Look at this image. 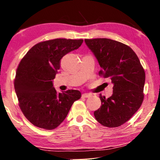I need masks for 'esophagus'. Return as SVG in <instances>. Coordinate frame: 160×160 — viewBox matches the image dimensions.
<instances>
[{"mask_svg": "<svg viewBox=\"0 0 160 160\" xmlns=\"http://www.w3.org/2000/svg\"><path fill=\"white\" fill-rule=\"evenodd\" d=\"M91 96H92V94L91 93H83L82 94V97H83V98H89V97H91Z\"/></svg>", "mask_w": 160, "mask_h": 160, "instance_id": "obj_1", "label": "esophagus"}]
</instances>
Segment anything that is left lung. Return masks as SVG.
Returning a JSON list of instances; mask_svg holds the SVG:
<instances>
[{"mask_svg": "<svg viewBox=\"0 0 160 160\" xmlns=\"http://www.w3.org/2000/svg\"><path fill=\"white\" fill-rule=\"evenodd\" d=\"M101 69L99 74L110 78L112 95H100V108L94 116L105 127H118L131 119L143 100L145 74L138 56L129 46L109 38L85 39Z\"/></svg>", "mask_w": 160, "mask_h": 160, "instance_id": "1", "label": "left lung"}]
</instances>
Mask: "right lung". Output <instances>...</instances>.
I'll use <instances>...</instances> for the list:
<instances>
[{"label":"right lung","instance_id":"1","mask_svg":"<svg viewBox=\"0 0 160 160\" xmlns=\"http://www.w3.org/2000/svg\"><path fill=\"white\" fill-rule=\"evenodd\" d=\"M82 43V39L66 38L41 42L22 59L14 86L22 112L36 127L47 130L58 127L74 102L82 96L77 90L58 93L52 80L63 56L78 49Z\"/></svg>","mask_w":160,"mask_h":160}]
</instances>
